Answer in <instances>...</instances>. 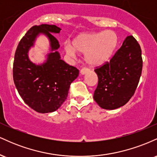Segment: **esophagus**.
Here are the masks:
<instances>
[{"label": "esophagus", "mask_w": 157, "mask_h": 157, "mask_svg": "<svg viewBox=\"0 0 157 157\" xmlns=\"http://www.w3.org/2000/svg\"><path fill=\"white\" fill-rule=\"evenodd\" d=\"M88 71H89V69H88V68H82V69L80 70V74L82 75H85V74H86L88 72Z\"/></svg>", "instance_id": "obj_1"}]
</instances>
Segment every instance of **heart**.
Here are the masks:
<instances>
[{"instance_id":"obj_1","label":"heart","mask_w":157,"mask_h":157,"mask_svg":"<svg viewBox=\"0 0 157 157\" xmlns=\"http://www.w3.org/2000/svg\"><path fill=\"white\" fill-rule=\"evenodd\" d=\"M117 35L113 31L85 32L77 35L73 41V47L66 44L64 49L70 57H75L76 52L85 55L86 63L97 66L106 62L116 48Z\"/></svg>"}]
</instances>
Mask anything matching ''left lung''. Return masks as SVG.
<instances>
[{
    "instance_id": "left-lung-1",
    "label": "left lung",
    "mask_w": 157,
    "mask_h": 157,
    "mask_svg": "<svg viewBox=\"0 0 157 157\" xmlns=\"http://www.w3.org/2000/svg\"><path fill=\"white\" fill-rule=\"evenodd\" d=\"M140 44L128 36L109 62L94 69L98 84L94 100L104 109L113 110L125 105L134 94L142 74Z\"/></svg>"
}]
</instances>
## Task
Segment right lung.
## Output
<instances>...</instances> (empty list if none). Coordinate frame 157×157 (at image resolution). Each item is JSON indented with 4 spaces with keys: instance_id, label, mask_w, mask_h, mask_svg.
<instances>
[{
    "instance_id": "add662e5",
    "label": "right lung",
    "mask_w": 157,
    "mask_h": 157,
    "mask_svg": "<svg viewBox=\"0 0 157 157\" xmlns=\"http://www.w3.org/2000/svg\"><path fill=\"white\" fill-rule=\"evenodd\" d=\"M55 25L41 24L29 29L19 42L13 63V80L25 103L39 113L55 111L65 102L70 85L78 77L79 70L60 59L56 50L58 40L52 33H59ZM49 37L52 51L44 64L35 65L29 60L28 52L39 33Z\"/></svg>"
}]
</instances>
